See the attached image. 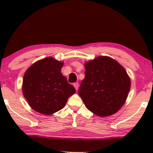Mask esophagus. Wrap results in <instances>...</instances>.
<instances>
[{
	"mask_svg": "<svg viewBox=\"0 0 153 153\" xmlns=\"http://www.w3.org/2000/svg\"><path fill=\"white\" fill-rule=\"evenodd\" d=\"M73 86H74V87L75 88V89H76V90H78V87H79V84H78V82H75L73 84Z\"/></svg>",
	"mask_w": 153,
	"mask_h": 153,
	"instance_id": "esophagus-1",
	"label": "esophagus"
}]
</instances>
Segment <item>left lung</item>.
<instances>
[{"label":"left lung","mask_w":153,"mask_h":153,"mask_svg":"<svg viewBox=\"0 0 153 153\" xmlns=\"http://www.w3.org/2000/svg\"><path fill=\"white\" fill-rule=\"evenodd\" d=\"M85 78L78 94L86 107L100 117L112 115L124 105L130 89L126 70L110 57L99 56L84 64Z\"/></svg>","instance_id":"1"}]
</instances>
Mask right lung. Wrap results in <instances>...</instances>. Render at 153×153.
Masks as SVG:
<instances>
[{
  "mask_svg": "<svg viewBox=\"0 0 153 153\" xmlns=\"http://www.w3.org/2000/svg\"><path fill=\"white\" fill-rule=\"evenodd\" d=\"M64 63L48 57L36 61L25 72L22 91L32 109L52 115L63 109L75 89L61 74Z\"/></svg>",
  "mask_w": 153,
  "mask_h": 153,
  "instance_id": "1",
  "label": "right lung"
}]
</instances>
